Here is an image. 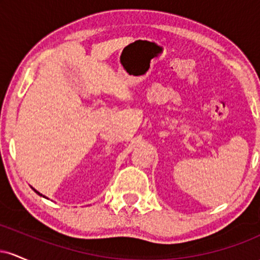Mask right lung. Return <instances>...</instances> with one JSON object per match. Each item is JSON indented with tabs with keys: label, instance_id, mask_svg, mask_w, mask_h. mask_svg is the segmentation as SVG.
<instances>
[{
	"label": "right lung",
	"instance_id": "right-lung-1",
	"mask_svg": "<svg viewBox=\"0 0 260 260\" xmlns=\"http://www.w3.org/2000/svg\"><path fill=\"white\" fill-rule=\"evenodd\" d=\"M32 189H34V188H32ZM34 190H35V192H37V193H38V194H39V196H43V194H41V193H39L37 189H34ZM43 197H45V196H43ZM45 198H46V197H45Z\"/></svg>",
	"mask_w": 260,
	"mask_h": 260
}]
</instances>
